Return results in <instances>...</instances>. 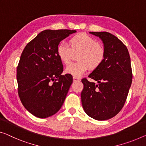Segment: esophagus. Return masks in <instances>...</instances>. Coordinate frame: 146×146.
Masks as SVG:
<instances>
[{
	"label": "esophagus",
	"instance_id": "34e87169",
	"mask_svg": "<svg viewBox=\"0 0 146 146\" xmlns=\"http://www.w3.org/2000/svg\"><path fill=\"white\" fill-rule=\"evenodd\" d=\"M73 81L74 82H76V81H79L80 79L78 77H73Z\"/></svg>",
	"mask_w": 146,
	"mask_h": 146
}]
</instances>
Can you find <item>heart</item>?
<instances>
[{
    "label": "heart",
    "mask_w": 146,
    "mask_h": 146,
    "mask_svg": "<svg viewBox=\"0 0 146 146\" xmlns=\"http://www.w3.org/2000/svg\"><path fill=\"white\" fill-rule=\"evenodd\" d=\"M73 53H79L77 57L79 62L69 64L66 72L76 77H79L89 68L97 69L103 63L106 56L103 46L86 33H79L71 37L69 45L62 42L58 46V56L65 64H69Z\"/></svg>",
    "instance_id": "b5f03b06"
}]
</instances>
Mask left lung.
Here are the masks:
<instances>
[{"mask_svg":"<svg viewBox=\"0 0 146 146\" xmlns=\"http://www.w3.org/2000/svg\"><path fill=\"white\" fill-rule=\"evenodd\" d=\"M102 39L106 51L101 66L88 77L98 83L82 79V108L86 113L98 121L108 120L121 110L132 84L130 58L126 46L108 32H90Z\"/></svg>","mask_w":146,"mask_h":146,"instance_id":"obj_1","label":"left lung"}]
</instances>
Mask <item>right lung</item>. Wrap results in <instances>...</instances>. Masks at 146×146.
I'll list each match as a JSON object with an SVG mask.
<instances>
[{"mask_svg":"<svg viewBox=\"0 0 146 146\" xmlns=\"http://www.w3.org/2000/svg\"><path fill=\"white\" fill-rule=\"evenodd\" d=\"M75 30H44L28 43L17 67V92L23 106L38 118L60 110L73 82L72 75H62L64 67L57 54L60 42Z\"/></svg>","mask_w":146,"mask_h":146,"instance_id":"right-lung-1","label":"right lung"}]
</instances>
